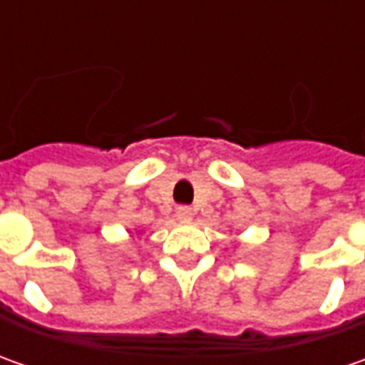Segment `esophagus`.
Instances as JSON below:
<instances>
[{"instance_id": "obj_1", "label": "esophagus", "mask_w": 365, "mask_h": 365, "mask_svg": "<svg viewBox=\"0 0 365 365\" xmlns=\"http://www.w3.org/2000/svg\"><path fill=\"white\" fill-rule=\"evenodd\" d=\"M176 217H178V221H182V223H189L190 219H192V209H190L189 205L176 207Z\"/></svg>"}]
</instances>
